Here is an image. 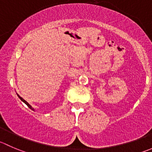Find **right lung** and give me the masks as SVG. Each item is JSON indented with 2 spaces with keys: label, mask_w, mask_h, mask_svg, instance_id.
I'll return each mask as SVG.
<instances>
[{
  "label": "right lung",
  "mask_w": 152,
  "mask_h": 152,
  "mask_svg": "<svg viewBox=\"0 0 152 152\" xmlns=\"http://www.w3.org/2000/svg\"><path fill=\"white\" fill-rule=\"evenodd\" d=\"M19 96V98H20V100H21V101H23V102H24V103H25V104H26V105H27V106H28V107H29V108H31V109H32V110H33V108H32V107H31V106H30V105H29V103H28V102H26V101H25V100H24V99H23V98H21V97H20V96Z\"/></svg>",
  "instance_id": "add662e5"
}]
</instances>
